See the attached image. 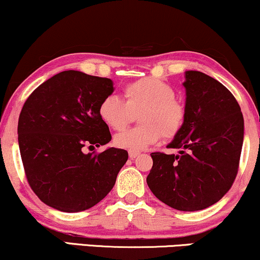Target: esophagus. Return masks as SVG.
<instances>
[{
    "label": "esophagus",
    "mask_w": 260,
    "mask_h": 260,
    "mask_svg": "<svg viewBox=\"0 0 260 260\" xmlns=\"http://www.w3.org/2000/svg\"><path fill=\"white\" fill-rule=\"evenodd\" d=\"M140 155V152H135V150H129V156L131 159H135Z\"/></svg>",
    "instance_id": "1"
}]
</instances>
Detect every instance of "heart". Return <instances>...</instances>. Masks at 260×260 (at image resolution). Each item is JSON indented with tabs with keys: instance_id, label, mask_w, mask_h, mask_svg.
<instances>
[{
	"instance_id": "b5f03b06",
	"label": "heart",
	"mask_w": 260,
	"mask_h": 260,
	"mask_svg": "<svg viewBox=\"0 0 260 260\" xmlns=\"http://www.w3.org/2000/svg\"><path fill=\"white\" fill-rule=\"evenodd\" d=\"M124 101L110 95L99 105V117L113 130H121L137 115L141 125L114 136V145L127 150L146 149L161 135L175 139L185 123L187 111L183 102L175 98L174 86L161 79L146 77L129 83L123 89Z\"/></svg>"
}]
</instances>
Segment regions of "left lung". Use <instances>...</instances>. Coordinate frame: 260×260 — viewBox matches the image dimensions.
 Listing matches in <instances>:
<instances>
[{
  "instance_id": "left-lung-1",
  "label": "left lung",
  "mask_w": 260,
  "mask_h": 260,
  "mask_svg": "<svg viewBox=\"0 0 260 260\" xmlns=\"http://www.w3.org/2000/svg\"><path fill=\"white\" fill-rule=\"evenodd\" d=\"M185 123L168 148L152 153V193L179 211H199L228 193L239 171L243 142L241 108L228 89L199 71L185 72Z\"/></svg>"
}]
</instances>
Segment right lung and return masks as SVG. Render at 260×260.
I'll use <instances>...</instances> for the list:
<instances>
[{
	"label": "right lung",
	"mask_w": 260,
	"mask_h": 260,
	"mask_svg": "<svg viewBox=\"0 0 260 260\" xmlns=\"http://www.w3.org/2000/svg\"><path fill=\"white\" fill-rule=\"evenodd\" d=\"M113 92L110 78L63 71L37 86L19 115L18 141L34 193L62 212L88 210L113 188L124 149L88 153L112 140L99 105Z\"/></svg>",
	"instance_id": "add662e5"
}]
</instances>
